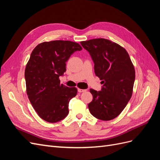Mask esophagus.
<instances>
[{
  "label": "esophagus",
  "mask_w": 160,
  "mask_h": 160,
  "mask_svg": "<svg viewBox=\"0 0 160 160\" xmlns=\"http://www.w3.org/2000/svg\"><path fill=\"white\" fill-rule=\"evenodd\" d=\"M87 89H78V92L79 93H83V92H85Z\"/></svg>",
  "instance_id": "34e87169"
}]
</instances>
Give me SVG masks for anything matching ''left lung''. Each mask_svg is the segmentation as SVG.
<instances>
[{
	"instance_id": "8db88e82",
	"label": "left lung",
	"mask_w": 160,
	"mask_h": 160,
	"mask_svg": "<svg viewBox=\"0 0 160 160\" xmlns=\"http://www.w3.org/2000/svg\"><path fill=\"white\" fill-rule=\"evenodd\" d=\"M94 62L96 76L102 80L101 90L90 89L93 100L88 104L90 113L97 119L109 121L126 107L132 95L135 69L124 48L105 38L81 41Z\"/></svg>"
}]
</instances>
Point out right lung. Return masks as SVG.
I'll list each match as a JSON object with an SVG mask.
<instances>
[{"instance_id": "right-lung-1", "label": "right lung", "mask_w": 160, "mask_h": 160, "mask_svg": "<svg viewBox=\"0 0 160 160\" xmlns=\"http://www.w3.org/2000/svg\"><path fill=\"white\" fill-rule=\"evenodd\" d=\"M82 50L69 41H52L38 44L31 52L25 71L27 94L33 108L43 120L56 123L69 113V101L77 89L60 84L66 62L72 53Z\"/></svg>"}]
</instances>
